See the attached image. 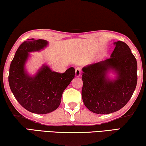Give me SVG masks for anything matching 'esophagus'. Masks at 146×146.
<instances>
[{
    "instance_id": "esophagus-1",
    "label": "esophagus",
    "mask_w": 146,
    "mask_h": 146,
    "mask_svg": "<svg viewBox=\"0 0 146 146\" xmlns=\"http://www.w3.org/2000/svg\"><path fill=\"white\" fill-rule=\"evenodd\" d=\"M81 74V69L80 68H75V76L78 77L80 76Z\"/></svg>"
}]
</instances>
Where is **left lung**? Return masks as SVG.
I'll return each instance as SVG.
<instances>
[{
  "mask_svg": "<svg viewBox=\"0 0 146 146\" xmlns=\"http://www.w3.org/2000/svg\"><path fill=\"white\" fill-rule=\"evenodd\" d=\"M115 48L110 58L82 68V97L89 110L106 115L122 109L131 98L137 83V62L126 44L114 42ZM117 74L114 80L107 73Z\"/></svg>",
  "mask_w": 146,
  "mask_h": 146,
  "instance_id": "1",
  "label": "left lung"
}]
</instances>
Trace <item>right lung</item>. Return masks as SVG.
<instances>
[{
	"label": "right lung",
	"instance_id": "1",
	"mask_svg": "<svg viewBox=\"0 0 146 146\" xmlns=\"http://www.w3.org/2000/svg\"><path fill=\"white\" fill-rule=\"evenodd\" d=\"M48 44V42L42 39H28L17 49L9 67L8 81L14 97L26 110L36 114L55 110L60 105L64 91L75 75L73 67L59 73L46 65L35 76L28 75L24 66L29 53L40 51Z\"/></svg>",
	"mask_w": 146,
	"mask_h": 146
}]
</instances>
